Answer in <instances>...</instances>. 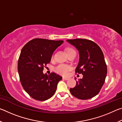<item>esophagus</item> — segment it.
Instances as JSON below:
<instances>
[{"mask_svg": "<svg viewBox=\"0 0 122 122\" xmlns=\"http://www.w3.org/2000/svg\"><path fill=\"white\" fill-rule=\"evenodd\" d=\"M62 78H63V80H68L69 79V77H63Z\"/></svg>", "mask_w": 122, "mask_h": 122, "instance_id": "34e87169", "label": "esophagus"}]
</instances>
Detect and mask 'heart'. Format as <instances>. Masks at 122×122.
I'll return each instance as SVG.
<instances>
[{
    "instance_id": "b5f03b06",
    "label": "heart",
    "mask_w": 122,
    "mask_h": 122,
    "mask_svg": "<svg viewBox=\"0 0 122 122\" xmlns=\"http://www.w3.org/2000/svg\"><path fill=\"white\" fill-rule=\"evenodd\" d=\"M74 51L71 48H68L67 50V53L69 52L70 51ZM71 67L68 65H65V64H59V65L55 67L54 71L60 75L66 76L69 73V71H71Z\"/></svg>"
}]
</instances>
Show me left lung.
<instances>
[{"label": "left lung", "instance_id": "8db88e82", "mask_svg": "<svg viewBox=\"0 0 122 122\" xmlns=\"http://www.w3.org/2000/svg\"><path fill=\"white\" fill-rule=\"evenodd\" d=\"M78 51L79 62L75 71L83 78L70 88L72 95L81 100H88L97 95L104 83L107 67L102 50L93 41L82 39L67 40ZM76 78L75 79L76 80Z\"/></svg>", "mask_w": 122, "mask_h": 122}]
</instances>
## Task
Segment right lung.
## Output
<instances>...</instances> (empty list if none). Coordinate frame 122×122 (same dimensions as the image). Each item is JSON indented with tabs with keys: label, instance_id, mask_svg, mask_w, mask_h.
<instances>
[{
	"label": "right lung",
	"instance_id": "obj_1",
	"mask_svg": "<svg viewBox=\"0 0 122 122\" xmlns=\"http://www.w3.org/2000/svg\"><path fill=\"white\" fill-rule=\"evenodd\" d=\"M63 41L34 39L23 47L18 63L22 87L31 97L44 101L51 97L62 77L55 73H43L44 67L51 62L54 51Z\"/></svg>",
	"mask_w": 122,
	"mask_h": 122
}]
</instances>
